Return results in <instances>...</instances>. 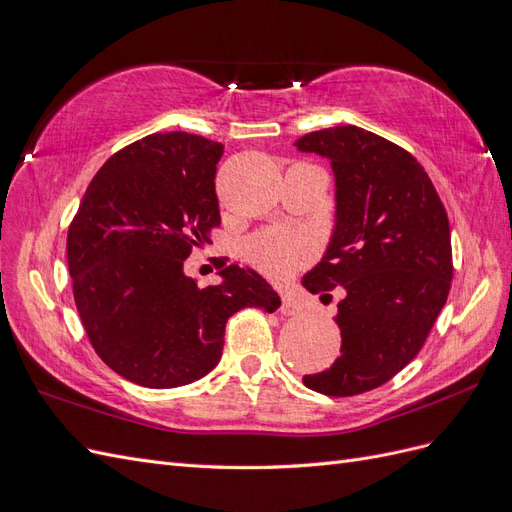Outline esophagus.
<instances>
[{
  "label": "esophagus",
  "instance_id": "1",
  "mask_svg": "<svg viewBox=\"0 0 512 512\" xmlns=\"http://www.w3.org/2000/svg\"><path fill=\"white\" fill-rule=\"evenodd\" d=\"M301 309V301L294 297L292 292H284L282 294V307H280V312L282 314H286V316H292V314H297Z\"/></svg>",
  "mask_w": 512,
  "mask_h": 512
}]
</instances>
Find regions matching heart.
Here are the masks:
<instances>
[{"label":"heart","instance_id":"obj_1","mask_svg":"<svg viewBox=\"0 0 512 512\" xmlns=\"http://www.w3.org/2000/svg\"><path fill=\"white\" fill-rule=\"evenodd\" d=\"M312 254V245L301 232L286 228L262 230L245 243V256L265 273L282 277L292 273Z\"/></svg>","mask_w":512,"mask_h":512}]
</instances>
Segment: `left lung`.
Here are the masks:
<instances>
[{
    "label": "left lung",
    "mask_w": 512,
    "mask_h": 512,
    "mask_svg": "<svg viewBox=\"0 0 512 512\" xmlns=\"http://www.w3.org/2000/svg\"><path fill=\"white\" fill-rule=\"evenodd\" d=\"M294 147L327 158L335 177L331 239L301 284L320 299L337 286L344 292L333 318L342 354L303 384L329 397L359 395L423 348L453 280L451 226L425 168L386 138L337 126Z\"/></svg>",
    "instance_id": "left-lung-1"
}]
</instances>
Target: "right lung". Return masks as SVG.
Masks as SVG:
<instances>
[{"mask_svg":"<svg viewBox=\"0 0 512 512\" xmlns=\"http://www.w3.org/2000/svg\"><path fill=\"white\" fill-rule=\"evenodd\" d=\"M222 153V143L196 134H149L106 160L68 230V269L89 342L121 378L147 389L207 376L222 359L232 314L282 305L250 267L220 260L215 286L183 271L192 247L220 224Z\"/></svg>","mask_w":512,"mask_h":512,"instance_id":"1","label":"right lung"}]
</instances>
